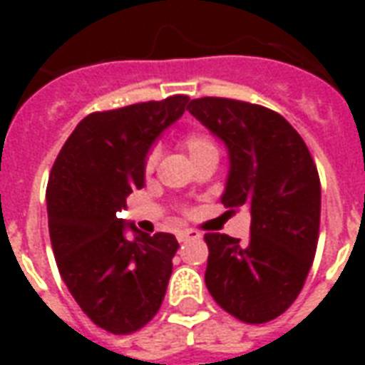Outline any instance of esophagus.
Listing matches in <instances>:
<instances>
[{
  "label": "esophagus",
  "instance_id": "34e87169",
  "mask_svg": "<svg viewBox=\"0 0 365 365\" xmlns=\"http://www.w3.org/2000/svg\"><path fill=\"white\" fill-rule=\"evenodd\" d=\"M197 238H201V232H197V230H193V229H183L178 232V240H180V242L197 240Z\"/></svg>",
  "mask_w": 365,
  "mask_h": 365
}]
</instances>
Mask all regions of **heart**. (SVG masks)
<instances>
[{"label":"heart","mask_w":365,"mask_h":365,"mask_svg":"<svg viewBox=\"0 0 365 365\" xmlns=\"http://www.w3.org/2000/svg\"><path fill=\"white\" fill-rule=\"evenodd\" d=\"M182 148L187 152L191 164H195L199 160L207 158H219V150H217V144L213 143L211 136L203 135V133H190L187 136L182 138ZM156 168V152L152 150L146 154L144 158V172L152 174Z\"/></svg>","instance_id":"b5f03b06"}]
</instances>
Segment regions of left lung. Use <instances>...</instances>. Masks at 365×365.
Wrapping results in <instances>:
<instances>
[{
  "label": "left lung",
  "mask_w": 365,
  "mask_h": 365,
  "mask_svg": "<svg viewBox=\"0 0 365 365\" xmlns=\"http://www.w3.org/2000/svg\"><path fill=\"white\" fill-rule=\"evenodd\" d=\"M187 111L229 150L222 205L250 209V238L207 232L205 283L227 313L248 324L285 313L313 266L321 182L305 140L279 113L227 97L191 99Z\"/></svg>",
  "instance_id": "1"
}]
</instances>
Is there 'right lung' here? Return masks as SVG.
Returning <instances> with one entry per match:
<instances>
[{
    "mask_svg": "<svg viewBox=\"0 0 365 365\" xmlns=\"http://www.w3.org/2000/svg\"><path fill=\"white\" fill-rule=\"evenodd\" d=\"M190 101L172 96L88 115L68 136L46 185L56 266L83 313L99 329L130 334L154 319L166 295L174 235H146L117 219L144 185V158ZM133 230L135 237L124 232Z\"/></svg>",
    "mask_w": 365,
    "mask_h": 365,
    "instance_id": "right-lung-1",
    "label": "right lung"
}]
</instances>
